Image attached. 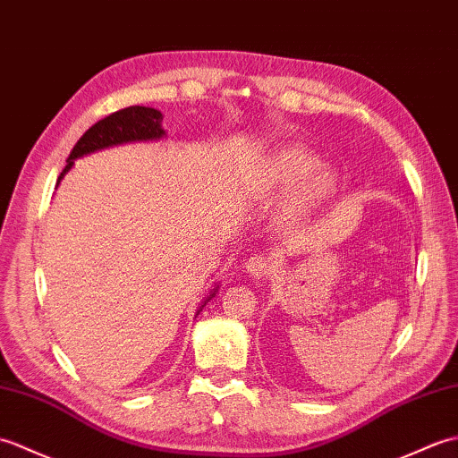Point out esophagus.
Instances as JSON below:
<instances>
[{
	"label": "esophagus",
	"instance_id": "obj_1",
	"mask_svg": "<svg viewBox=\"0 0 458 458\" xmlns=\"http://www.w3.org/2000/svg\"><path fill=\"white\" fill-rule=\"evenodd\" d=\"M245 272L249 274V276L257 278V280L268 278V274L272 272L270 260H268L267 257H260V255L250 257V259L245 262Z\"/></svg>",
	"mask_w": 458,
	"mask_h": 458
}]
</instances>
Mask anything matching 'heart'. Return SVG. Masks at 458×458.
Instances as JSON below:
<instances>
[{
    "label": "heart",
    "instance_id": "heart-1",
    "mask_svg": "<svg viewBox=\"0 0 458 458\" xmlns=\"http://www.w3.org/2000/svg\"><path fill=\"white\" fill-rule=\"evenodd\" d=\"M341 190L339 172L301 147L270 152L259 170L260 196L268 203H280L276 221L288 235L308 233Z\"/></svg>",
    "mask_w": 458,
    "mask_h": 458
}]
</instances>
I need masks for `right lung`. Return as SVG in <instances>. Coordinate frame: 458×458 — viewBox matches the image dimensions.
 <instances>
[{
	"instance_id": "add662e5",
	"label": "right lung",
	"mask_w": 458,
	"mask_h": 458,
	"mask_svg": "<svg viewBox=\"0 0 458 458\" xmlns=\"http://www.w3.org/2000/svg\"><path fill=\"white\" fill-rule=\"evenodd\" d=\"M166 131L162 129V114L155 107L145 106H133L119 109L115 114L107 115L106 119L98 121L96 125H91L86 133L80 137L78 143L74 145L70 157L66 158V168L60 172L56 186L60 180L66 176V172L74 166V160L91 155V152L127 145V143H147V140H160L165 139ZM219 286L209 292V296L201 301L196 315L206 308V303L216 298V292Z\"/></svg>"
}]
</instances>
